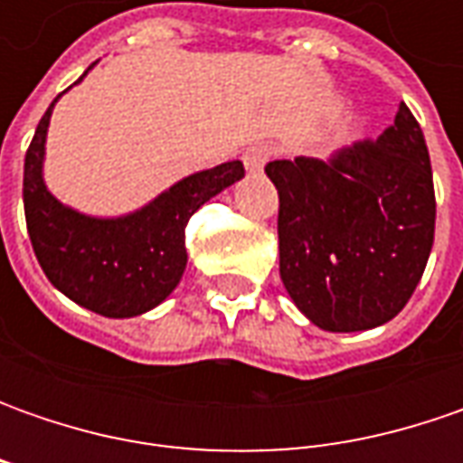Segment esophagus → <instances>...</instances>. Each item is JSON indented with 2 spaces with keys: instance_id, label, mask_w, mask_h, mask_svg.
<instances>
[{
  "instance_id": "34e87169",
  "label": "esophagus",
  "mask_w": 463,
  "mask_h": 463,
  "mask_svg": "<svg viewBox=\"0 0 463 463\" xmlns=\"http://www.w3.org/2000/svg\"><path fill=\"white\" fill-rule=\"evenodd\" d=\"M270 156H273V146H268V144H255V146H250L247 152L241 154V162H244L247 172H262L265 165L270 162Z\"/></svg>"
}]
</instances>
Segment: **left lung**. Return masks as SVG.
I'll list each match as a JSON object with an SVG mask.
<instances>
[{
	"instance_id": "8db88e82",
	"label": "left lung",
	"mask_w": 463,
	"mask_h": 463,
	"mask_svg": "<svg viewBox=\"0 0 463 463\" xmlns=\"http://www.w3.org/2000/svg\"><path fill=\"white\" fill-rule=\"evenodd\" d=\"M280 280L298 311L327 332L394 319L430 258L436 193L425 136L400 102L394 126L329 162L276 159Z\"/></svg>"
}]
</instances>
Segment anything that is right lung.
Returning a JSON list of instances; mask_svg holds the SVG:
<instances>
[{"label": "right lung", "mask_w": 463, "mask_h": 463, "mask_svg": "<svg viewBox=\"0 0 463 463\" xmlns=\"http://www.w3.org/2000/svg\"><path fill=\"white\" fill-rule=\"evenodd\" d=\"M92 66L87 71H92ZM87 71L74 84H80ZM59 98L41 118L25 154L23 203L35 258L45 278L84 309L110 319L146 314L177 288L185 273L190 216L205 201L240 183L244 167L234 159L193 172L123 216L81 213L63 205L43 177L45 136Z\"/></svg>", "instance_id": "1"}]
</instances>
